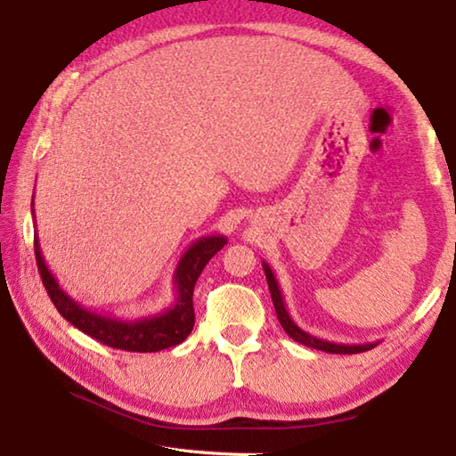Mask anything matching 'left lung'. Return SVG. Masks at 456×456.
Returning a JSON list of instances; mask_svg holds the SVG:
<instances>
[{
    "instance_id": "left-lung-1",
    "label": "left lung",
    "mask_w": 456,
    "mask_h": 456,
    "mask_svg": "<svg viewBox=\"0 0 456 456\" xmlns=\"http://www.w3.org/2000/svg\"><path fill=\"white\" fill-rule=\"evenodd\" d=\"M263 268H265V274H266L268 290H271V297H273L274 311H277L279 323L282 325V330L287 331L290 339H295L297 343H303V346L313 347V349H321V352H327V354H362V352H368V349H371V347H376L379 343V341H374V343H362V346H347V343H335V341L319 339V338H315V335L303 331L301 327H298L289 315V311L285 307V298H282L279 281H277V277H274L273 268L268 266V263H265V260H263Z\"/></svg>"
}]
</instances>
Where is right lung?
<instances>
[{
  "mask_svg": "<svg viewBox=\"0 0 456 456\" xmlns=\"http://www.w3.org/2000/svg\"><path fill=\"white\" fill-rule=\"evenodd\" d=\"M34 206V200H32ZM34 214V210H32ZM36 226V222H34ZM228 242L226 236L212 234L201 236L196 242L188 246L182 258L175 266L174 273V305L163 309L155 315L145 317H113L107 313H99L93 309H86L85 305L66 293V290L58 285L54 274L44 263L38 230L34 232V252L36 263H38V271L44 287H46L52 303L56 305L60 315H62L69 323H72L82 333L91 335L93 339L104 343V346L125 349V352H139V354H151L161 352V349L175 347L182 343L193 330V287L196 281L204 271V266L210 263V258L216 252L224 248Z\"/></svg>",
  "mask_w": 456,
  "mask_h": 456,
  "instance_id": "1",
  "label": "right lung"
}]
</instances>
